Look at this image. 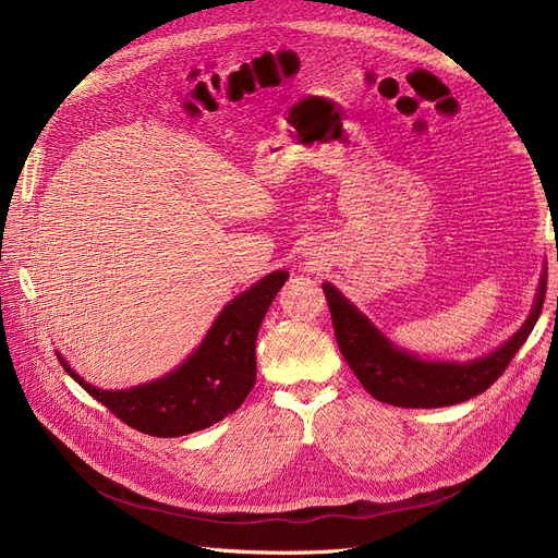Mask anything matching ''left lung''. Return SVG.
<instances>
[{
	"mask_svg": "<svg viewBox=\"0 0 558 558\" xmlns=\"http://www.w3.org/2000/svg\"><path fill=\"white\" fill-rule=\"evenodd\" d=\"M323 292L330 306L339 351L369 396L398 408H446L483 393L509 367L539 318L547 274L539 278L533 311L521 330L507 344L469 363L420 361L417 355L396 349L330 282L323 284Z\"/></svg>",
	"mask_w": 558,
	"mask_h": 558,
	"instance_id": "8db88e82",
	"label": "left lung"
}]
</instances>
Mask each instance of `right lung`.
Here are the masks:
<instances>
[{
  "instance_id": "1",
  "label": "right lung",
  "mask_w": 558,
  "mask_h": 558,
  "mask_svg": "<svg viewBox=\"0 0 558 558\" xmlns=\"http://www.w3.org/2000/svg\"><path fill=\"white\" fill-rule=\"evenodd\" d=\"M284 270L266 276L238 294L219 313L203 344L174 373L124 391H104L84 381L63 355L65 373L104 403L112 415L148 436L174 438L199 432L245 403L256 381V335L278 290Z\"/></svg>"
}]
</instances>
